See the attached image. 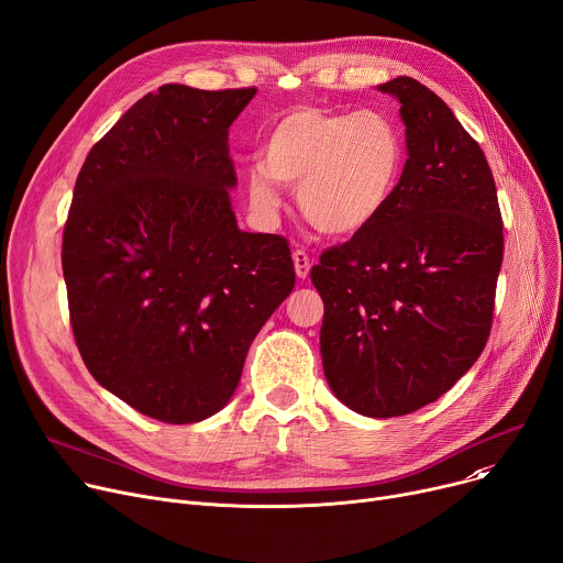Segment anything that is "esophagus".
<instances>
[{
    "label": "esophagus",
    "instance_id": "obj_1",
    "mask_svg": "<svg viewBox=\"0 0 563 563\" xmlns=\"http://www.w3.org/2000/svg\"><path fill=\"white\" fill-rule=\"evenodd\" d=\"M294 272H297V278L306 280L310 276V257L306 251H294Z\"/></svg>",
    "mask_w": 563,
    "mask_h": 563
}]
</instances>
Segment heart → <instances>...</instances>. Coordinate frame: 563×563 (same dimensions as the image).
<instances>
[{
  "instance_id": "1",
  "label": "heart",
  "mask_w": 563,
  "mask_h": 563,
  "mask_svg": "<svg viewBox=\"0 0 563 563\" xmlns=\"http://www.w3.org/2000/svg\"><path fill=\"white\" fill-rule=\"evenodd\" d=\"M406 164V143L388 113L297 107L266 134L262 166L249 170L255 210L272 214L280 191L297 187L306 221L329 236L372 228L390 207Z\"/></svg>"
}]
</instances>
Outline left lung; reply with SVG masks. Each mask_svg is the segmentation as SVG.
I'll return each instance as SVG.
<instances>
[{"label":"left lung","mask_w":563,"mask_h":563,"mask_svg":"<svg viewBox=\"0 0 563 563\" xmlns=\"http://www.w3.org/2000/svg\"><path fill=\"white\" fill-rule=\"evenodd\" d=\"M401 107L406 164L372 228L321 255V363L365 418L408 416L477 363L501 266V217L479 143L412 77L376 86Z\"/></svg>","instance_id":"obj_1"}]
</instances>
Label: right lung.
<instances>
[{"mask_svg": "<svg viewBox=\"0 0 563 563\" xmlns=\"http://www.w3.org/2000/svg\"><path fill=\"white\" fill-rule=\"evenodd\" d=\"M257 88L164 84L88 153L64 230L81 358L147 418H212L240 386L251 342L294 289L278 234L236 225L228 130Z\"/></svg>", "mask_w": 563, "mask_h": 563, "instance_id": "obj_1", "label": "right lung"}]
</instances>
